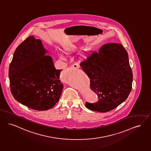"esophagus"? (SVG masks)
I'll return each mask as SVG.
<instances>
[{
	"label": "esophagus",
	"mask_w": 151,
	"mask_h": 151,
	"mask_svg": "<svg viewBox=\"0 0 151 151\" xmlns=\"http://www.w3.org/2000/svg\"><path fill=\"white\" fill-rule=\"evenodd\" d=\"M72 66H73V68H79V66H78V64H77V63H74V64H73Z\"/></svg>",
	"instance_id": "obj_1"
}]
</instances>
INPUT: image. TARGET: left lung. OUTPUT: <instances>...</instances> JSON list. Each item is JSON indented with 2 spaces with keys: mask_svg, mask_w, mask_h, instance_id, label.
<instances>
[{
  "mask_svg": "<svg viewBox=\"0 0 151 151\" xmlns=\"http://www.w3.org/2000/svg\"><path fill=\"white\" fill-rule=\"evenodd\" d=\"M98 101L85 103L87 109L107 112L124 102L132 88L133 73L127 52L121 44L108 43L80 63Z\"/></svg>",
  "mask_w": 151,
  "mask_h": 151,
  "instance_id": "1",
  "label": "left lung"
}]
</instances>
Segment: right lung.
<instances>
[{
    "instance_id": "1",
    "label": "right lung",
    "mask_w": 151,
    "mask_h": 151,
    "mask_svg": "<svg viewBox=\"0 0 151 151\" xmlns=\"http://www.w3.org/2000/svg\"><path fill=\"white\" fill-rule=\"evenodd\" d=\"M42 41L30 36L16 48L9 68L10 88L18 102L37 111H46L60 100L63 85L62 70H56L45 54Z\"/></svg>"
}]
</instances>
